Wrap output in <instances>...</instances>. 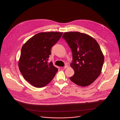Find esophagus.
I'll return each mask as SVG.
<instances>
[{
	"mask_svg": "<svg viewBox=\"0 0 120 120\" xmlns=\"http://www.w3.org/2000/svg\"><path fill=\"white\" fill-rule=\"evenodd\" d=\"M68 66L67 65H65L64 67V69H66V68H68Z\"/></svg>",
	"mask_w": 120,
	"mask_h": 120,
	"instance_id": "34e87169",
	"label": "esophagus"
}]
</instances>
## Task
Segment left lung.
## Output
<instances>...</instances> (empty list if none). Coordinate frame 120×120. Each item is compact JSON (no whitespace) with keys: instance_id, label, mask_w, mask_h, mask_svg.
<instances>
[{"instance_id":"left-lung-1","label":"left lung","mask_w":120,"mask_h":120,"mask_svg":"<svg viewBox=\"0 0 120 120\" xmlns=\"http://www.w3.org/2000/svg\"><path fill=\"white\" fill-rule=\"evenodd\" d=\"M71 49L73 62L70 66L75 74L72 82L80 86L92 84L101 73L104 56L96 40L79 32H65L62 37Z\"/></svg>"}]
</instances>
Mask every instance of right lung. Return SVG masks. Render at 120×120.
I'll return each mask as SVG.
<instances>
[{
	"mask_svg": "<svg viewBox=\"0 0 120 120\" xmlns=\"http://www.w3.org/2000/svg\"><path fill=\"white\" fill-rule=\"evenodd\" d=\"M63 33L41 32L28 39L23 45L19 67L24 79L37 88L45 86L55 77L58 69L47 61L51 48Z\"/></svg>",
	"mask_w": 120,
	"mask_h": 120,
	"instance_id": "add662e5",
	"label": "right lung"
}]
</instances>
